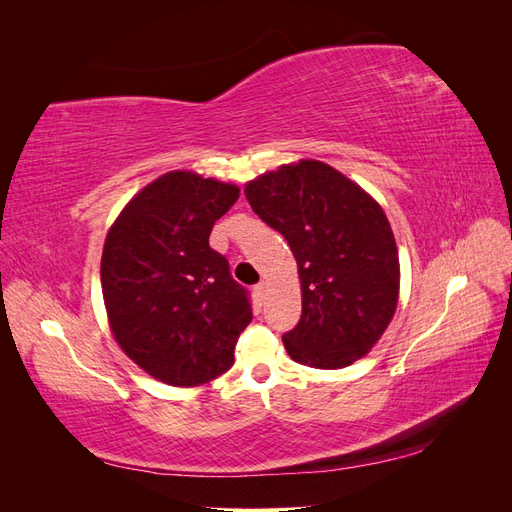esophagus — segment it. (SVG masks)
<instances>
[{
	"label": "esophagus",
	"mask_w": 512,
	"mask_h": 512,
	"mask_svg": "<svg viewBox=\"0 0 512 512\" xmlns=\"http://www.w3.org/2000/svg\"><path fill=\"white\" fill-rule=\"evenodd\" d=\"M265 290H267V286H265V282H260V284H256L254 286V294H256V297L262 301V299H265Z\"/></svg>",
	"instance_id": "34e87169"
}]
</instances>
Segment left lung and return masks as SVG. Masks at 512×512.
I'll list each match as a JSON object with an SVG mask.
<instances>
[{
  "label": "left lung",
  "instance_id": "8db88e82",
  "mask_svg": "<svg viewBox=\"0 0 512 512\" xmlns=\"http://www.w3.org/2000/svg\"><path fill=\"white\" fill-rule=\"evenodd\" d=\"M245 196L299 265L301 320L282 337L290 359L318 369L361 359L389 327L399 294L397 245L382 207L316 160L260 175Z\"/></svg>",
  "mask_w": 512,
  "mask_h": 512
}]
</instances>
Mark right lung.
Wrapping results in <instances>:
<instances>
[{"instance_id":"1","label":"right lung","mask_w":512,"mask_h":512,"mask_svg":"<svg viewBox=\"0 0 512 512\" xmlns=\"http://www.w3.org/2000/svg\"><path fill=\"white\" fill-rule=\"evenodd\" d=\"M239 188L194 173H166L119 213L102 252V294L117 344L149 376L198 386L235 363L252 322L250 292L211 250L213 224Z\"/></svg>"}]
</instances>
